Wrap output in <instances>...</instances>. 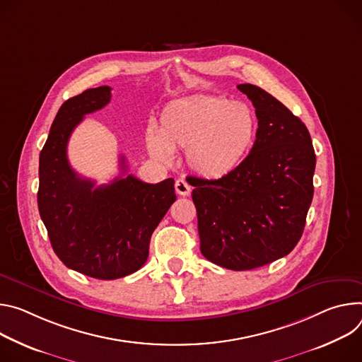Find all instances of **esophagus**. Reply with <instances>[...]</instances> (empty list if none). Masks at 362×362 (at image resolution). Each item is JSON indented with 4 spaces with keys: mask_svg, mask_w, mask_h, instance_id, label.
Here are the masks:
<instances>
[{
    "mask_svg": "<svg viewBox=\"0 0 362 362\" xmlns=\"http://www.w3.org/2000/svg\"><path fill=\"white\" fill-rule=\"evenodd\" d=\"M175 191H177L180 195L185 197V195H189L191 187H189V184H188L185 180L180 178V180L175 181Z\"/></svg>",
    "mask_w": 362,
    "mask_h": 362,
    "instance_id": "1",
    "label": "esophagus"
}]
</instances>
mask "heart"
Here are the masks:
<instances>
[{"label":"heart","instance_id":"heart-1","mask_svg":"<svg viewBox=\"0 0 362 362\" xmlns=\"http://www.w3.org/2000/svg\"><path fill=\"white\" fill-rule=\"evenodd\" d=\"M255 112L243 102L224 96H195L171 103L158 131L148 128L145 144L163 164L174 151L185 149L188 167L207 180L231 174L246 158L256 136Z\"/></svg>","mask_w":362,"mask_h":362}]
</instances>
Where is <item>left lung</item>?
Returning <instances> with one entry per match:
<instances>
[{
	"label": "left lung",
	"instance_id": "left-lung-1",
	"mask_svg": "<svg viewBox=\"0 0 362 362\" xmlns=\"http://www.w3.org/2000/svg\"><path fill=\"white\" fill-rule=\"evenodd\" d=\"M257 116L250 153L218 180L194 178L199 249L226 269L250 270L289 255L302 237L313 197L316 156L308 128L284 103L250 85Z\"/></svg>",
	"mask_w": 362,
	"mask_h": 362
}]
</instances>
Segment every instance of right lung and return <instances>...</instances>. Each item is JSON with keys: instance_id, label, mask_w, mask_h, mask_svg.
Here are the masks:
<instances>
[{"instance_id": "obj_1", "label": "right lung", "mask_w": 362, "mask_h": 362, "mask_svg": "<svg viewBox=\"0 0 362 362\" xmlns=\"http://www.w3.org/2000/svg\"><path fill=\"white\" fill-rule=\"evenodd\" d=\"M110 88L88 89L59 109L40 152L37 203L52 247L69 267L112 280L128 276L148 259L151 235L175 202L174 180L148 184L134 175L95 187L69 164L67 142L85 115L110 102ZM120 170L127 171L125 156Z\"/></svg>"}]
</instances>
